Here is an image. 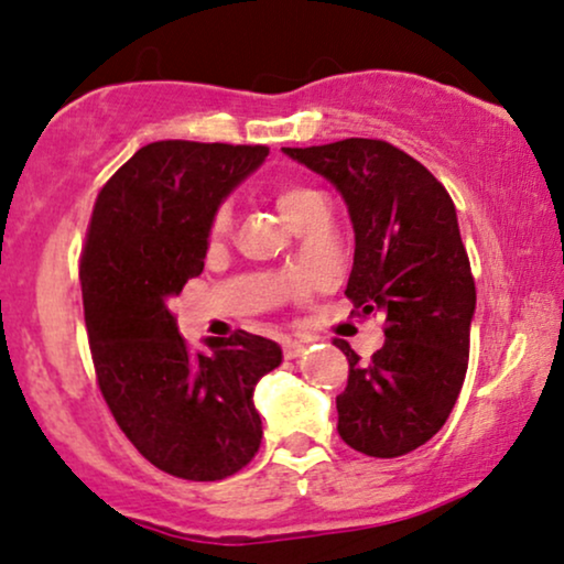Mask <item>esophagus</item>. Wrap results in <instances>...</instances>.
Here are the masks:
<instances>
[{
	"label": "esophagus",
	"instance_id": "obj_1",
	"mask_svg": "<svg viewBox=\"0 0 564 564\" xmlns=\"http://www.w3.org/2000/svg\"><path fill=\"white\" fill-rule=\"evenodd\" d=\"M302 354H304V340H296V338L283 340V356H286V359H296V356Z\"/></svg>",
	"mask_w": 564,
	"mask_h": 564
}]
</instances>
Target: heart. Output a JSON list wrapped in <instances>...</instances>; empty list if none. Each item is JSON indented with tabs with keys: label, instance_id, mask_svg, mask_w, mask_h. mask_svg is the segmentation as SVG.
Returning a JSON list of instances; mask_svg holds the SVG:
<instances>
[{
	"label": "heart",
	"instance_id": "heart-1",
	"mask_svg": "<svg viewBox=\"0 0 564 564\" xmlns=\"http://www.w3.org/2000/svg\"><path fill=\"white\" fill-rule=\"evenodd\" d=\"M275 205L294 229L299 224H304L310 216H315V213L327 210L325 197L319 195L317 189L306 187V184H294V182L281 184V187L275 189ZM231 224H234L231 205L220 203L208 220V239L220 241L224 237H229Z\"/></svg>",
	"mask_w": 564,
	"mask_h": 564
}]
</instances>
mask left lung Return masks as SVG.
<instances>
[{"label": "left lung", "instance_id": "8db88e82", "mask_svg": "<svg viewBox=\"0 0 564 564\" xmlns=\"http://www.w3.org/2000/svg\"><path fill=\"white\" fill-rule=\"evenodd\" d=\"M283 153L340 192L356 239L346 296L361 315H384V344L369 361L335 340L348 359L338 434L372 458H398L442 430L466 380L476 286L455 205L422 163L384 140Z\"/></svg>", "mask_w": 564, "mask_h": 564}]
</instances>
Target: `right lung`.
<instances>
[{"mask_svg": "<svg viewBox=\"0 0 564 564\" xmlns=\"http://www.w3.org/2000/svg\"><path fill=\"white\" fill-rule=\"evenodd\" d=\"M265 155V145L151 142L104 184L90 216L80 286L98 388L142 458L180 479H226L260 451L252 395L281 346L237 330L192 354L169 304L203 273L213 210Z\"/></svg>", "mask_w": 564, "mask_h": 564, "instance_id": "1", "label": "right lung"}]
</instances>
